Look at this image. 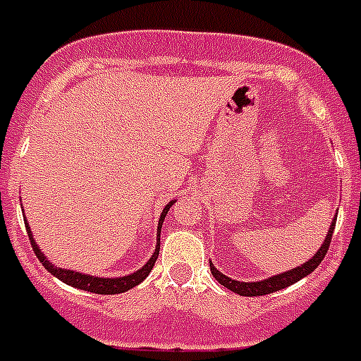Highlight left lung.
Here are the masks:
<instances>
[{
	"mask_svg": "<svg viewBox=\"0 0 361 361\" xmlns=\"http://www.w3.org/2000/svg\"><path fill=\"white\" fill-rule=\"evenodd\" d=\"M334 226H336V220H333V224H331V228H329V233H327V237H325V242L322 244L320 250L317 251V255H314V257H312L309 262L302 264V266L295 267V269H291V271H286V273H282V275H275L267 280H260V282L247 283V282H238V280L228 279V276L222 275V273H220V271L213 266V264H209V267H212V273H213V276H215V280H219V282L222 283L224 288L231 289V291L237 293V295H240V296L271 295V293L280 291V289L288 288V286H291V283L298 282V280H302L304 276H307L309 273H312V271L320 266V262L324 260L325 253H327V250H329Z\"/></svg>",
	"mask_w": 361,
	"mask_h": 361,
	"instance_id": "obj_1",
	"label": "left lung"
}]
</instances>
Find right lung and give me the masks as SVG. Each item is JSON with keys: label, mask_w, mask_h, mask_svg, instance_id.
I'll use <instances>...</instances> for the list:
<instances>
[{"label": "right lung", "mask_w": 361, "mask_h": 361, "mask_svg": "<svg viewBox=\"0 0 361 361\" xmlns=\"http://www.w3.org/2000/svg\"><path fill=\"white\" fill-rule=\"evenodd\" d=\"M171 206H173V202L166 206L164 212H162V215H161V219H159V235H157V247H155V253L152 255V258H149L148 262H146V266L142 267V269L135 271L133 275L123 276V279H97V276H88V275H82V273H75V271H68V269H61V267H56L54 264H50L49 260L44 258V255L39 251V247H37L36 242H34V238H32V233H30V229H28L27 222H25V228H27L28 238H30V245H32V250H34V253H36V257L39 258V262H43V266L47 267V271H50V273H52L56 279L63 280V282L68 283V286H72V288L82 289V291L95 293V295H117V293H124V291H128V289L135 288L137 283H141L142 280L149 275V271L153 269V266H155V260H157V257H159V250H161L162 222H164L166 213H168V209H170Z\"/></svg>", "instance_id": "obj_1"}]
</instances>
